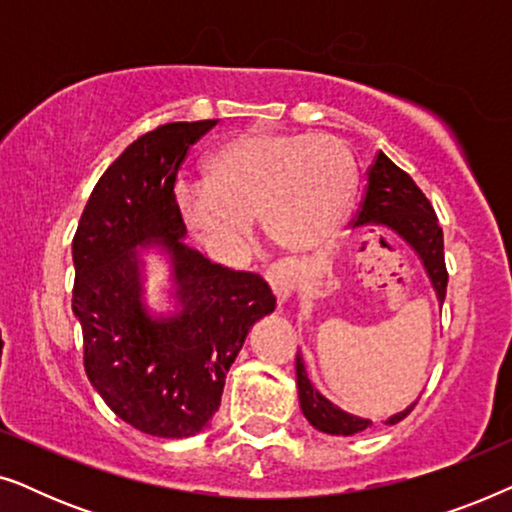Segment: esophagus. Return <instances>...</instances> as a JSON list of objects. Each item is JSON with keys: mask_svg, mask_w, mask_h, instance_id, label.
Here are the masks:
<instances>
[{"mask_svg": "<svg viewBox=\"0 0 512 512\" xmlns=\"http://www.w3.org/2000/svg\"><path fill=\"white\" fill-rule=\"evenodd\" d=\"M265 279L270 282L279 303H284L291 296V291L296 289V270L289 263H272L265 272Z\"/></svg>", "mask_w": 512, "mask_h": 512, "instance_id": "1", "label": "esophagus"}]
</instances>
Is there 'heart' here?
Returning <instances> with one entry per match:
<instances>
[{"mask_svg": "<svg viewBox=\"0 0 512 512\" xmlns=\"http://www.w3.org/2000/svg\"><path fill=\"white\" fill-rule=\"evenodd\" d=\"M356 191L354 156L340 139L247 130L205 163V184L177 186V212L202 247L233 256L249 221L279 247L310 251L338 233Z\"/></svg>", "mask_w": 512, "mask_h": 512, "instance_id": "obj_1", "label": "heart"}]
</instances>
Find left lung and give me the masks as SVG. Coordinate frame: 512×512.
I'll list each match as a JSON object with an SVG mask.
<instances>
[{"label": "left lung", "mask_w": 512, "mask_h": 512, "mask_svg": "<svg viewBox=\"0 0 512 512\" xmlns=\"http://www.w3.org/2000/svg\"><path fill=\"white\" fill-rule=\"evenodd\" d=\"M354 226L363 223H384L391 230H396L405 242L412 244L419 258L424 261V268L429 272L433 289L438 293V300L443 303L447 291V268H445V251H443V228H440L438 216L433 212L431 202L422 193L408 172L391 163L380 151L368 170V186L363 195L361 209L354 216ZM296 382L300 410L307 417L314 429L331 433V436H354L368 426H373L370 419H361L347 415L345 410L335 408L328 403L312 382L307 380L303 356L296 354ZM415 405L408 410L398 412L387 424L401 422L408 417Z\"/></svg>", "instance_id": "obj_1"}]
</instances>
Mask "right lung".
Wrapping results in <instances>:
<instances>
[{
  "label": "right lung",
  "instance_id": "add662e5",
  "mask_svg": "<svg viewBox=\"0 0 512 512\" xmlns=\"http://www.w3.org/2000/svg\"><path fill=\"white\" fill-rule=\"evenodd\" d=\"M214 125L165 123L135 139L95 184L72 240V310L88 380L123 422L158 438L209 426L249 328L277 305L261 275L223 268L179 240L177 174ZM151 239L173 254L185 303L163 322L138 303L131 249Z\"/></svg>",
  "mask_w": 512,
  "mask_h": 512
}]
</instances>
